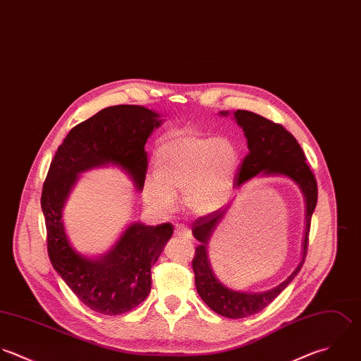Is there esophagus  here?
Segmentation results:
<instances>
[{
    "label": "esophagus",
    "mask_w": 361,
    "mask_h": 361,
    "mask_svg": "<svg viewBox=\"0 0 361 361\" xmlns=\"http://www.w3.org/2000/svg\"><path fill=\"white\" fill-rule=\"evenodd\" d=\"M175 235L185 238V240H190L192 238V231L185 226V224H176L175 226Z\"/></svg>",
    "instance_id": "34e87169"
}]
</instances>
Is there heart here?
Instances as JSON below:
<instances>
[{
  "instance_id": "obj_1",
  "label": "heart",
  "mask_w": 361,
  "mask_h": 361,
  "mask_svg": "<svg viewBox=\"0 0 361 361\" xmlns=\"http://www.w3.org/2000/svg\"><path fill=\"white\" fill-rule=\"evenodd\" d=\"M240 166L238 145L230 137L182 130L165 138L154 157L157 176L144 180V200L171 212L176 192L196 214L216 212L233 190Z\"/></svg>"
}]
</instances>
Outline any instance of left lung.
I'll use <instances>...</instances> for the list:
<instances>
[{
	"instance_id": "8db88e82",
	"label": "left lung",
	"mask_w": 361,
	"mask_h": 361,
	"mask_svg": "<svg viewBox=\"0 0 361 361\" xmlns=\"http://www.w3.org/2000/svg\"><path fill=\"white\" fill-rule=\"evenodd\" d=\"M220 115L227 116L228 112H220ZM234 118L243 130L249 149L240 164L234 185L240 188L259 173L283 175L298 185L305 199V233L301 262L283 283L263 293H242L231 290L217 279L212 269L207 255L209 240L230 209V204L209 216L200 217L193 223V235L200 242L192 262L197 293L214 312L231 319H240L266 308L301 270L308 249L311 217L318 200V186L312 171L305 162L301 145L281 124L267 121L249 111H237Z\"/></svg>"
}]
</instances>
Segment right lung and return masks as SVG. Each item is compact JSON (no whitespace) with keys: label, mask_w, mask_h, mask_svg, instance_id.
<instances>
[{"label":"right lung","mask_w":361,"mask_h":361,"mask_svg":"<svg viewBox=\"0 0 361 361\" xmlns=\"http://www.w3.org/2000/svg\"><path fill=\"white\" fill-rule=\"evenodd\" d=\"M162 119L137 105L105 108L73 127L51 159L42 190L47 252L54 270L88 308L121 315L140 305L151 290V266L173 234L171 223L155 227L130 224L108 253L87 257L70 243L63 210L78 175L116 165L142 190L147 173V138Z\"/></svg>","instance_id":"right-lung-1"}]
</instances>
